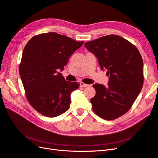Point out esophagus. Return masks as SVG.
<instances>
[{"label":"esophagus","mask_w":158,"mask_h":158,"mask_svg":"<svg viewBox=\"0 0 158 158\" xmlns=\"http://www.w3.org/2000/svg\"><path fill=\"white\" fill-rule=\"evenodd\" d=\"M80 86L81 88H85V87L89 86V85H88V84H84V83H83V82H80Z\"/></svg>","instance_id":"esophagus-1"}]
</instances>
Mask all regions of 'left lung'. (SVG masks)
<instances>
[{
  "mask_svg": "<svg viewBox=\"0 0 158 158\" xmlns=\"http://www.w3.org/2000/svg\"><path fill=\"white\" fill-rule=\"evenodd\" d=\"M98 59L102 70H107L108 86L95 84L91 99L95 114L113 120L125 114L135 102L144 84V65L136 47L117 35H108L84 44Z\"/></svg>",
  "mask_w": 158,
  "mask_h": 158,
  "instance_id": "1",
  "label": "left lung"
}]
</instances>
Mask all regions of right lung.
<instances>
[{
	"label": "right lung",
	"instance_id": "add662e5",
	"mask_svg": "<svg viewBox=\"0 0 158 158\" xmlns=\"http://www.w3.org/2000/svg\"><path fill=\"white\" fill-rule=\"evenodd\" d=\"M83 43L49 32L35 35L26 45L19 73L27 101L43 115L57 117L69 109L70 94L80 84L66 81L57 70L64 69Z\"/></svg>",
	"mask_w": 158,
	"mask_h": 158
}]
</instances>
